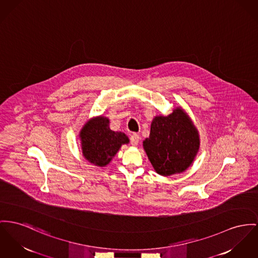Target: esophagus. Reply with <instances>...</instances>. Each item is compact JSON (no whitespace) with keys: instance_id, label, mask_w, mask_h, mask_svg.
Listing matches in <instances>:
<instances>
[{"instance_id":"esophagus-1","label":"esophagus","mask_w":258,"mask_h":258,"mask_svg":"<svg viewBox=\"0 0 258 258\" xmlns=\"http://www.w3.org/2000/svg\"><path fill=\"white\" fill-rule=\"evenodd\" d=\"M130 141H131V145L132 146H137L139 144V141H140V137L138 134H132L131 137H130Z\"/></svg>"}]
</instances>
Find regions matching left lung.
I'll list each match as a JSON object with an SVG mask.
<instances>
[{
  "mask_svg": "<svg viewBox=\"0 0 258 258\" xmlns=\"http://www.w3.org/2000/svg\"><path fill=\"white\" fill-rule=\"evenodd\" d=\"M200 134L188 113L177 106L169 115H156L143 147L155 172L167 177L186 171L199 153Z\"/></svg>",
  "mask_w": 258,
  "mask_h": 258,
  "instance_id": "left-lung-1",
  "label": "left lung"
}]
</instances>
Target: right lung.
<instances>
[{
    "label": "right lung",
    "instance_id": "add662e5",
    "mask_svg": "<svg viewBox=\"0 0 258 258\" xmlns=\"http://www.w3.org/2000/svg\"><path fill=\"white\" fill-rule=\"evenodd\" d=\"M81 151L85 159L99 167L106 166L120 150L129 144V138L123 132L109 128V119L100 115L87 121L80 130Z\"/></svg>",
    "mask_w": 258,
    "mask_h": 258
}]
</instances>
